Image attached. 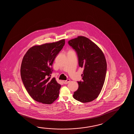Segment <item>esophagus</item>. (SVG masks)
<instances>
[{
	"label": "esophagus",
	"instance_id": "obj_1",
	"mask_svg": "<svg viewBox=\"0 0 134 134\" xmlns=\"http://www.w3.org/2000/svg\"><path fill=\"white\" fill-rule=\"evenodd\" d=\"M70 79H68V80H67L66 81H63V83H64V84H68V83L70 82Z\"/></svg>",
	"mask_w": 134,
	"mask_h": 134
}]
</instances>
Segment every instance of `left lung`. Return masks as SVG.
Listing matches in <instances>:
<instances>
[{
    "instance_id": "1",
    "label": "left lung",
    "mask_w": 134,
    "mask_h": 134,
    "mask_svg": "<svg viewBox=\"0 0 134 134\" xmlns=\"http://www.w3.org/2000/svg\"><path fill=\"white\" fill-rule=\"evenodd\" d=\"M75 50L80 67L84 68L83 81H78L79 87L73 97L81 103H88L97 98L104 83L107 62L101 49L89 39L83 36L69 41Z\"/></svg>"
}]
</instances>
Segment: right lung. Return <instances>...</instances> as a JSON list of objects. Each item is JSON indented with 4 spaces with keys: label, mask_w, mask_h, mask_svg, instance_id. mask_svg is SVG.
Returning a JSON list of instances; mask_svg holds the SVG:
<instances>
[{
    "label": "right lung",
    "mask_w": 134,
    "mask_h": 134,
    "mask_svg": "<svg viewBox=\"0 0 134 134\" xmlns=\"http://www.w3.org/2000/svg\"><path fill=\"white\" fill-rule=\"evenodd\" d=\"M65 44V40L35 45L24 55L20 67L22 82L34 100L50 104L59 97L60 85L51 78L53 61Z\"/></svg>",
    "instance_id": "add662e5"
}]
</instances>
